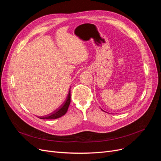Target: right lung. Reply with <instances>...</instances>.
I'll use <instances>...</instances> for the list:
<instances>
[{
  "label": "right lung",
  "instance_id": "add662e5",
  "mask_svg": "<svg viewBox=\"0 0 161 161\" xmlns=\"http://www.w3.org/2000/svg\"><path fill=\"white\" fill-rule=\"evenodd\" d=\"M70 103V88L69 91V94L67 95L66 100L64 101V103L59 107V108H58L57 109H56L54 111H53L52 113L45 116L40 117L39 118L43 119H54L59 118L62 115H65V114L68 111V109H69Z\"/></svg>",
  "mask_w": 161,
  "mask_h": 161
}]
</instances>
